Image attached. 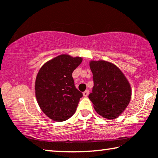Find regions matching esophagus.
<instances>
[{"label":"esophagus","mask_w":158,"mask_h":158,"mask_svg":"<svg viewBox=\"0 0 158 158\" xmlns=\"http://www.w3.org/2000/svg\"><path fill=\"white\" fill-rule=\"evenodd\" d=\"M89 90H85V91L83 93V95H84V97H87L88 95H89Z\"/></svg>","instance_id":"esophagus-1"}]
</instances>
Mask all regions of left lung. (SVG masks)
Segmentation results:
<instances>
[{"instance_id": "8db88e82", "label": "left lung", "mask_w": 158, "mask_h": 158, "mask_svg": "<svg viewBox=\"0 0 158 158\" xmlns=\"http://www.w3.org/2000/svg\"><path fill=\"white\" fill-rule=\"evenodd\" d=\"M94 85L89 98L98 114L107 119L121 115L130 103L129 82L118 68L107 61H90Z\"/></svg>"}]
</instances>
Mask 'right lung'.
I'll list each match as a JSON object with an SVG mask.
<instances>
[{
	"label": "right lung",
	"mask_w": 158,
	"mask_h": 158,
	"mask_svg": "<svg viewBox=\"0 0 158 158\" xmlns=\"http://www.w3.org/2000/svg\"><path fill=\"white\" fill-rule=\"evenodd\" d=\"M82 62L81 57L63 54L42 67L35 80V96L42 111L55 121H64L75 113L83 94L76 89L73 71Z\"/></svg>",
	"instance_id": "add662e5"
}]
</instances>
